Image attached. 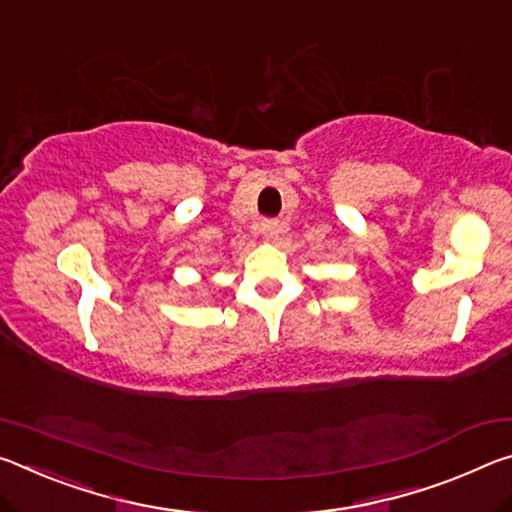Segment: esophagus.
Masks as SVG:
<instances>
[{"instance_id":"obj_1","label":"esophagus","mask_w":512,"mask_h":512,"mask_svg":"<svg viewBox=\"0 0 512 512\" xmlns=\"http://www.w3.org/2000/svg\"><path fill=\"white\" fill-rule=\"evenodd\" d=\"M282 232H285V225H282L280 221H273V218H266V221H262V234L266 239H278Z\"/></svg>"}]
</instances>
